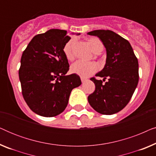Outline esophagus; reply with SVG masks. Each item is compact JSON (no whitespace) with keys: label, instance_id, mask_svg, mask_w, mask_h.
I'll list each match as a JSON object with an SVG mask.
<instances>
[{"label":"esophagus","instance_id":"obj_1","mask_svg":"<svg viewBox=\"0 0 156 156\" xmlns=\"http://www.w3.org/2000/svg\"><path fill=\"white\" fill-rule=\"evenodd\" d=\"M81 80H82V82L83 83V82H84L85 81L87 80V78H85V77H83V76H81Z\"/></svg>","mask_w":156,"mask_h":156}]
</instances>
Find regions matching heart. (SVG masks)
I'll return each mask as SVG.
<instances>
[{"instance_id":"obj_1","label":"heart","mask_w":156,"mask_h":156,"mask_svg":"<svg viewBox=\"0 0 156 156\" xmlns=\"http://www.w3.org/2000/svg\"><path fill=\"white\" fill-rule=\"evenodd\" d=\"M87 42L90 46L91 50L95 54H99L104 49V44L97 37H90L87 40ZM76 44L75 39H72L65 44L63 48V52L68 60H72L74 58V48ZM98 70V65L95 62H86L83 61H76L72 64L70 67L72 73L77 74L81 76H90L95 73Z\"/></svg>"}]
</instances>
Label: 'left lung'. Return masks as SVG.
<instances>
[{"label": "left lung", "mask_w": 156, "mask_h": 156, "mask_svg": "<svg viewBox=\"0 0 156 156\" xmlns=\"http://www.w3.org/2000/svg\"><path fill=\"white\" fill-rule=\"evenodd\" d=\"M101 40L106 51V64L95 76L101 80H90L95 91L88 97V101L96 112L112 115L120 112L129 103L138 85V62L129 42L112 30H97L87 33Z\"/></svg>", "instance_id": "obj_1"}]
</instances>
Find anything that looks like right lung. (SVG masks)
I'll return each mask as SVG.
<instances>
[{
    "label": "right lung",
    "instance_id": "add662e5",
    "mask_svg": "<svg viewBox=\"0 0 156 156\" xmlns=\"http://www.w3.org/2000/svg\"><path fill=\"white\" fill-rule=\"evenodd\" d=\"M69 40L66 30H49L35 35L22 55L19 79L23 98L40 116L60 114L72 89L82 84L77 74H66L69 65L63 48Z\"/></svg>",
    "mask_w": 156,
    "mask_h": 156
}]
</instances>
